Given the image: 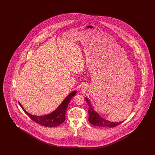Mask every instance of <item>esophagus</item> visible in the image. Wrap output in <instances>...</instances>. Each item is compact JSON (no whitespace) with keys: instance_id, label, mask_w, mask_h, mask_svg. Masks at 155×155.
I'll use <instances>...</instances> for the list:
<instances>
[{"instance_id":"obj_1","label":"esophagus","mask_w":155,"mask_h":155,"mask_svg":"<svg viewBox=\"0 0 155 155\" xmlns=\"http://www.w3.org/2000/svg\"><path fill=\"white\" fill-rule=\"evenodd\" d=\"M82 90L83 91H85V87H82Z\"/></svg>"}]
</instances>
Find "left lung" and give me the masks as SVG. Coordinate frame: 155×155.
I'll use <instances>...</instances> for the list:
<instances>
[{
    "label": "left lung",
    "mask_w": 155,
    "mask_h": 155,
    "mask_svg": "<svg viewBox=\"0 0 155 155\" xmlns=\"http://www.w3.org/2000/svg\"><path fill=\"white\" fill-rule=\"evenodd\" d=\"M85 100L89 105V121L93 125L103 127H114L119 125L123 122H111L109 120L102 118L101 116L99 115L97 112L94 111L92 104L89 101V99L85 97Z\"/></svg>",
    "instance_id": "obj_1"
}]
</instances>
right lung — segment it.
Wrapping results in <instances>:
<instances>
[{"instance_id": "obj_1", "label": "right lung", "mask_w": 155, "mask_h": 155, "mask_svg": "<svg viewBox=\"0 0 155 155\" xmlns=\"http://www.w3.org/2000/svg\"><path fill=\"white\" fill-rule=\"evenodd\" d=\"M76 91H74L71 92L66 96V98L64 100L62 103L54 111L45 115L35 116L31 115L26 112L19 102V104L23 110L24 112L34 122L45 127H53L60 125L64 122L65 120V113L68 106L69 105L71 99H72L73 96L76 95Z\"/></svg>"}]
</instances>
